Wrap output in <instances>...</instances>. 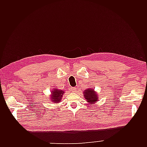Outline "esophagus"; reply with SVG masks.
<instances>
[{
	"instance_id": "esophagus-1",
	"label": "esophagus",
	"mask_w": 147,
	"mask_h": 147,
	"mask_svg": "<svg viewBox=\"0 0 147 147\" xmlns=\"http://www.w3.org/2000/svg\"><path fill=\"white\" fill-rule=\"evenodd\" d=\"M70 90L73 92H76V87H71L70 88Z\"/></svg>"
}]
</instances>
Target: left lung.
Masks as SVG:
<instances>
[{
    "label": "left lung",
    "instance_id": "1",
    "mask_svg": "<svg viewBox=\"0 0 147 147\" xmlns=\"http://www.w3.org/2000/svg\"><path fill=\"white\" fill-rule=\"evenodd\" d=\"M84 98L86 99V102L89 103V104H95L98 100V93H96L93 88H87L83 91Z\"/></svg>",
    "mask_w": 147,
    "mask_h": 147
}]
</instances>
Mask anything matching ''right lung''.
Segmentation results:
<instances>
[{
    "label": "right lung",
    "instance_id": "1",
    "mask_svg": "<svg viewBox=\"0 0 147 147\" xmlns=\"http://www.w3.org/2000/svg\"><path fill=\"white\" fill-rule=\"evenodd\" d=\"M64 94V90H59L57 88H54L51 91V95H50V100L51 102H54V104H58L61 101Z\"/></svg>",
    "mask_w": 147,
    "mask_h": 147
}]
</instances>
